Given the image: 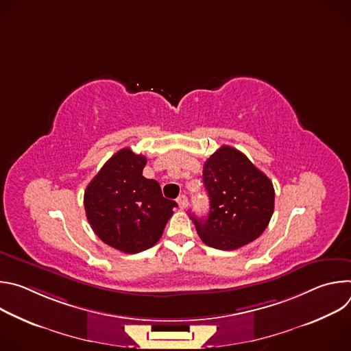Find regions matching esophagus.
<instances>
[{"mask_svg":"<svg viewBox=\"0 0 351 351\" xmlns=\"http://www.w3.org/2000/svg\"><path fill=\"white\" fill-rule=\"evenodd\" d=\"M176 202H178V204H179V207L182 208V210H184L187 206H189V202H187V197L184 195V194H182V195H179L178 198H176Z\"/></svg>","mask_w":351,"mask_h":351,"instance_id":"34e87169","label":"esophagus"}]
</instances>
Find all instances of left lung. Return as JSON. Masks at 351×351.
I'll return each mask as SVG.
<instances>
[{
	"label": "left lung",
	"mask_w": 351,
	"mask_h": 351,
	"mask_svg": "<svg viewBox=\"0 0 351 351\" xmlns=\"http://www.w3.org/2000/svg\"><path fill=\"white\" fill-rule=\"evenodd\" d=\"M203 180L211 211L206 219L191 218L199 239L218 250H236L260 237L274 214L269 178L239 149L222 145L206 161Z\"/></svg>",
	"instance_id": "8db88e82"
}]
</instances>
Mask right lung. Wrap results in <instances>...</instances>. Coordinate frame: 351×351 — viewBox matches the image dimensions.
Listing matches in <instances>:
<instances>
[{
  "label": "right lung",
  "mask_w": 351,
  "mask_h": 351,
  "mask_svg": "<svg viewBox=\"0 0 351 351\" xmlns=\"http://www.w3.org/2000/svg\"><path fill=\"white\" fill-rule=\"evenodd\" d=\"M147 158L122 148L93 178L84 210L94 233L126 254L153 247L178 204L162 195L160 183L143 176Z\"/></svg>",
  "instance_id": "right-lung-1"
}]
</instances>
